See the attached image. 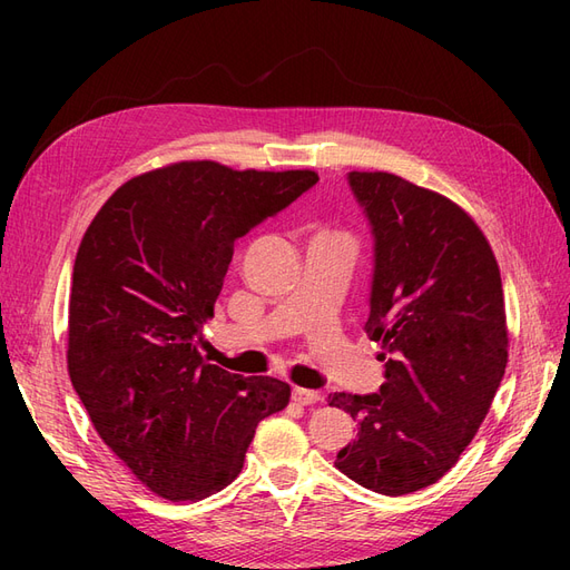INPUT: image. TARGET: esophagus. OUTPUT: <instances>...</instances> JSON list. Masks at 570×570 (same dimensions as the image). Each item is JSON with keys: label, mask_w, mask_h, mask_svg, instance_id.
<instances>
[{"label": "esophagus", "mask_w": 570, "mask_h": 570, "mask_svg": "<svg viewBox=\"0 0 570 570\" xmlns=\"http://www.w3.org/2000/svg\"><path fill=\"white\" fill-rule=\"evenodd\" d=\"M318 400H321V396H318V392H314V390H304V387H295V390H292V402L299 404V406H312V404H316Z\"/></svg>", "instance_id": "1"}]
</instances>
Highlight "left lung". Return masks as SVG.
<instances>
[{"label":"left lung","mask_w":570,"mask_h":570,"mask_svg":"<svg viewBox=\"0 0 570 570\" xmlns=\"http://www.w3.org/2000/svg\"><path fill=\"white\" fill-rule=\"evenodd\" d=\"M375 239L366 335L383 347L381 392L327 396L358 421L335 465L400 497L438 482L485 421L509 358L504 289L459 204L385 170H352Z\"/></svg>","instance_id":"1"}]
</instances>
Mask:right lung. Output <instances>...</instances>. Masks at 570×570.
<instances>
[{"instance_id":"1","label":"right lung","mask_w":570,"mask_h":570,"mask_svg":"<svg viewBox=\"0 0 570 570\" xmlns=\"http://www.w3.org/2000/svg\"><path fill=\"white\" fill-rule=\"evenodd\" d=\"M318 183L316 170L178 161L120 185L78 247L68 375L109 450L168 502L239 475L258 421L289 385L243 377L197 352L235 239Z\"/></svg>"}]
</instances>
